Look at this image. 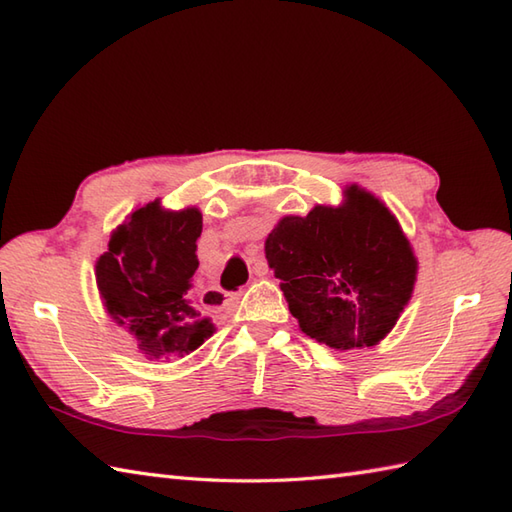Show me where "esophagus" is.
<instances>
[{
	"mask_svg": "<svg viewBox=\"0 0 512 512\" xmlns=\"http://www.w3.org/2000/svg\"><path fill=\"white\" fill-rule=\"evenodd\" d=\"M253 273H255V277H264V275H268V266L264 262H257L255 268H253ZM204 295H206V301H209L213 308L233 306V303L239 297V295H231V292H224L220 288H209V290L204 292Z\"/></svg>",
	"mask_w": 512,
	"mask_h": 512,
	"instance_id": "esophagus-1",
	"label": "esophagus"
}]
</instances>
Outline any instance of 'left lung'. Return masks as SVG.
I'll return each mask as SVG.
<instances>
[{
  "label": "left lung",
  "mask_w": 512,
  "mask_h": 512,
  "mask_svg": "<svg viewBox=\"0 0 512 512\" xmlns=\"http://www.w3.org/2000/svg\"><path fill=\"white\" fill-rule=\"evenodd\" d=\"M264 250L301 332L339 352L383 341L418 275L396 215L358 184L339 206L281 217Z\"/></svg>",
  "instance_id": "1"
}]
</instances>
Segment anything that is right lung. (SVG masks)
<instances>
[{
    "mask_svg": "<svg viewBox=\"0 0 512 512\" xmlns=\"http://www.w3.org/2000/svg\"><path fill=\"white\" fill-rule=\"evenodd\" d=\"M200 233V209L171 211L154 200L127 215L107 253L96 259L105 312L134 336L149 361L191 354L215 332L189 292L200 264Z\"/></svg>",
    "mask_w": 512,
    "mask_h": 512,
    "instance_id": "1",
    "label": "right lung"
}]
</instances>
